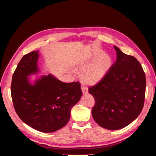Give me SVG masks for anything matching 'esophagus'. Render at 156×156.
I'll list each match as a JSON object with an SVG mask.
<instances>
[{
  "mask_svg": "<svg viewBox=\"0 0 156 156\" xmlns=\"http://www.w3.org/2000/svg\"><path fill=\"white\" fill-rule=\"evenodd\" d=\"M81 90L83 94H87L88 93V89L86 87H84L83 85L81 86Z\"/></svg>",
  "mask_w": 156,
  "mask_h": 156,
  "instance_id": "1",
  "label": "esophagus"
}]
</instances>
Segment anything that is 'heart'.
Masks as SVG:
<instances>
[{
  "label": "heart",
  "instance_id": "b5f03b06",
  "mask_svg": "<svg viewBox=\"0 0 156 156\" xmlns=\"http://www.w3.org/2000/svg\"><path fill=\"white\" fill-rule=\"evenodd\" d=\"M112 64V59L109 55L105 53L101 54L90 64H84L79 68L83 69L81 74V80L90 85L98 83L105 76Z\"/></svg>",
  "mask_w": 156,
  "mask_h": 156
}]
</instances>
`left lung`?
<instances>
[{"instance_id":"left-lung-1","label":"left lung","mask_w":156,"mask_h":156,"mask_svg":"<svg viewBox=\"0 0 156 156\" xmlns=\"http://www.w3.org/2000/svg\"><path fill=\"white\" fill-rule=\"evenodd\" d=\"M116 60L105 76L88 88L95 104L92 115L98 124L116 130L129 125L142 111L146 92V76L134 56L114 46Z\"/></svg>"}]
</instances>
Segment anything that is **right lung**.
Here are the masks:
<instances>
[{"label": "right lung", "mask_w": 156, "mask_h": 156, "mask_svg": "<svg viewBox=\"0 0 156 156\" xmlns=\"http://www.w3.org/2000/svg\"><path fill=\"white\" fill-rule=\"evenodd\" d=\"M38 56V51L23 56L13 74L11 96L23 122L36 130L51 133L68 123L71 109L83 94L79 81L63 83L51 75L31 85L27 76L37 72Z\"/></svg>", "instance_id": "obj_1"}]
</instances>
